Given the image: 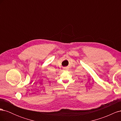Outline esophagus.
<instances>
[{
    "mask_svg": "<svg viewBox=\"0 0 121 121\" xmlns=\"http://www.w3.org/2000/svg\"><path fill=\"white\" fill-rule=\"evenodd\" d=\"M64 71H67V70H68V68H64Z\"/></svg>",
    "mask_w": 121,
    "mask_h": 121,
    "instance_id": "34e87169",
    "label": "esophagus"
}]
</instances>
